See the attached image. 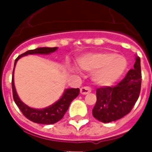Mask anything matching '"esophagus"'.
Returning a JSON list of instances; mask_svg holds the SVG:
<instances>
[{"label":"esophagus","instance_id":"obj_1","mask_svg":"<svg viewBox=\"0 0 152 152\" xmlns=\"http://www.w3.org/2000/svg\"><path fill=\"white\" fill-rule=\"evenodd\" d=\"M91 92V88L89 86H84L80 89V94H87Z\"/></svg>","mask_w":152,"mask_h":152}]
</instances>
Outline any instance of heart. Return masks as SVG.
<instances>
[{"instance_id": "1", "label": "heart", "mask_w": 152, "mask_h": 152, "mask_svg": "<svg viewBox=\"0 0 152 152\" xmlns=\"http://www.w3.org/2000/svg\"><path fill=\"white\" fill-rule=\"evenodd\" d=\"M84 70L96 72L94 80L101 86H109L114 83L124 73L127 61L123 56L112 52H102L89 54L80 60Z\"/></svg>"}]
</instances>
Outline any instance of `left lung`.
I'll return each instance as SVG.
<instances>
[{
	"label": "left lung",
	"instance_id": "1",
	"mask_svg": "<svg viewBox=\"0 0 152 152\" xmlns=\"http://www.w3.org/2000/svg\"><path fill=\"white\" fill-rule=\"evenodd\" d=\"M141 84L140 58L137 57L134 69L129 70L117 85L97 89V102L93 109L94 117L103 123H109L129 114L139 97Z\"/></svg>",
	"mask_w": 152,
	"mask_h": 152
}]
</instances>
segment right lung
<instances>
[{
	"label": "right lung",
	"instance_id": "right-lung-1",
	"mask_svg": "<svg viewBox=\"0 0 152 152\" xmlns=\"http://www.w3.org/2000/svg\"><path fill=\"white\" fill-rule=\"evenodd\" d=\"M58 48L53 47V48H49V47H42V48H37L36 50H28L25 53H22L21 55L15 59V66L17 61H18L21 57L28 55V54H34V53H40V54H48V53H53ZM12 91H13V98L15 100L16 105L18 106V108L20 109L22 113L23 114L25 117L28 118V120L33 121L37 124H52L56 123L60 121L63 115H65L67 109L69 107L71 102H72L74 99H76L77 96L79 95L80 89H67L63 93L62 98L53 103V105L50 106L46 108L40 109H34L29 107L27 105H25L23 102L18 98V94L16 93L15 88V84H14V71H13V76H12Z\"/></svg>",
	"mask_w": 152,
	"mask_h": 152
}]
</instances>
